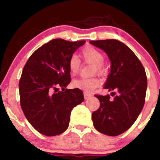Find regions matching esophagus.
<instances>
[{
	"instance_id": "esophagus-1",
	"label": "esophagus",
	"mask_w": 160,
	"mask_h": 160,
	"mask_svg": "<svg viewBox=\"0 0 160 160\" xmlns=\"http://www.w3.org/2000/svg\"><path fill=\"white\" fill-rule=\"evenodd\" d=\"M83 95H84V98H85V99H88V98H91V97L92 96V95L91 93L86 92H85L83 93Z\"/></svg>"
}]
</instances>
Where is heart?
<instances>
[{
    "instance_id": "b5f03b06",
    "label": "heart",
    "mask_w": 160,
    "mask_h": 160,
    "mask_svg": "<svg viewBox=\"0 0 160 160\" xmlns=\"http://www.w3.org/2000/svg\"><path fill=\"white\" fill-rule=\"evenodd\" d=\"M80 55L84 62L95 66L94 73L97 72L98 74H103L104 71L103 65L104 56L102 52H100L95 47L88 46L82 49ZM80 65H81V62H80V58L76 55L71 56L68 62V65L69 71L71 74L76 75L78 74L80 71ZM72 85L74 87L78 88V89L91 91L100 85V80L97 78H80L73 80Z\"/></svg>"
}]
</instances>
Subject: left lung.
<instances>
[{
  "instance_id": "left-lung-1",
  "label": "left lung",
  "mask_w": 160,
  "mask_h": 160,
  "mask_svg": "<svg viewBox=\"0 0 160 160\" xmlns=\"http://www.w3.org/2000/svg\"><path fill=\"white\" fill-rule=\"evenodd\" d=\"M103 49L111 63L104 89L113 91L109 95H95L100 107L92 114L95 129L110 136L123 133L132 126L144 107L148 79L144 66L135 54L117 40H91ZM116 92L115 93L114 91Z\"/></svg>"
}]
</instances>
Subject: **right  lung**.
<instances>
[{
    "instance_id": "1",
    "label": "right lung",
    "mask_w": 160,
    "mask_h": 160,
    "mask_svg": "<svg viewBox=\"0 0 160 160\" xmlns=\"http://www.w3.org/2000/svg\"><path fill=\"white\" fill-rule=\"evenodd\" d=\"M85 42L50 40L36 49L24 67L19 83L20 104L29 123L43 135L63 133L73 108L83 102L80 89L66 86L71 80L69 58Z\"/></svg>"
}]
</instances>
